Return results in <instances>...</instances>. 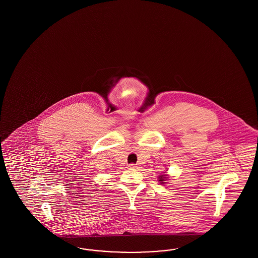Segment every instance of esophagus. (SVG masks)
<instances>
[{
  "label": "esophagus",
  "instance_id": "esophagus-1",
  "mask_svg": "<svg viewBox=\"0 0 258 258\" xmlns=\"http://www.w3.org/2000/svg\"><path fill=\"white\" fill-rule=\"evenodd\" d=\"M128 167L132 168V169H136V168H137V165L135 164V163H131V164L128 165Z\"/></svg>",
  "mask_w": 258,
  "mask_h": 258
}]
</instances>
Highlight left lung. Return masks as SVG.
<instances>
[{"label": "left lung", "mask_w": 258, "mask_h": 258, "mask_svg": "<svg viewBox=\"0 0 258 258\" xmlns=\"http://www.w3.org/2000/svg\"><path fill=\"white\" fill-rule=\"evenodd\" d=\"M165 178H166V177H165V176H164V175H161V176H160V182H161V183H162V182H163V181H164V179H165Z\"/></svg>", "instance_id": "obj_1"}]
</instances>
